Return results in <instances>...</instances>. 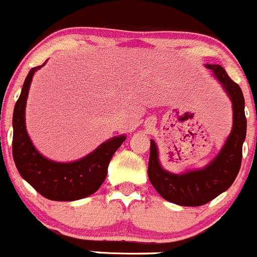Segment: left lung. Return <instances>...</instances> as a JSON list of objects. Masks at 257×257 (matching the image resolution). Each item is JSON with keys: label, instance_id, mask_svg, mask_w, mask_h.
<instances>
[{"label": "left lung", "instance_id": "obj_1", "mask_svg": "<svg viewBox=\"0 0 257 257\" xmlns=\"http://www.w3.org/2000/svg\"><path fill=\"white\" fill-rule=\"evenodd\" d=\"M222 83L229 96L233 109V125L226 143L217 157L201 170L172 174L162 169L158 160V150L151 140L148 177L153 188L166 200L184 207L204 205L226 191L233 184L241 167L242 145L246 138V116L242 90L229 78L219 64H205Z\"/></svg>", "mask_w": 257, "mask_h": 257}]
</instances>
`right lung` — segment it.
Masks as SVG:
<instances>
[{
    "label": "right lung",
    "mask_w": 257,
    "mask_h": 257,
    "mask_svg": "<svg viewBox=\"0 0 257 257\" xmlns=\"http://www.w3.org/2000/svg\"><path fill=\"white\" fill-rule=\"evenodd\" d=\"M44 64L30 69L15 104L13 116L14 161L21 177L44 198L57 201L78 200L93 194L102 185L110 160L126 137H114L74 162L62 164L40 155L26 132L25 107L33 76Z\"/></svg>",
    "instance_id": "1"
}]
</instances>
